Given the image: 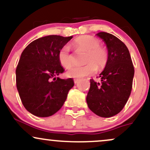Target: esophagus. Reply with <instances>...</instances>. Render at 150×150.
Returning <instances> with one entry per match:
<instances>
[{
	"label": "esophagus",
	"mask_w": 150,
	"mask_h": 150,
	"mask_svg": "<svg viewBox=\"0 0 150 150\" xmlns=\"http://www.w3.org/2000/svg\"><path fill=\"white\" fill-rule=\"evenodd\" d=\"M79 81H80V80L79 79H74V83L76 85V84H77L79 82Z\"/></svg>",
	"instance_id": "34e87169"
}]
</instances>
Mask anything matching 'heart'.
<instances>
[{
  "label": "heart",
  "mask_w": 150,
  "mask_h": 150,
  "mask_svg": "<svg viewBox=\"0 0 150 150\" xmlns=\"http://www.w3.org/2000/svg\"><path fill=\"white\" fill-rule=\"evenodd\" d=\"M77 48L85 49L87 51L84 65L73 66L67 72V75L70 77L80 78L92 75L97 70V66L101 68L105 66L107 62V52L100 46V42L92 36L84 35L77 37L73 42ZM70 46L65 44L58 51V61L65 68H69L73 65V58L70 53Z\"/></svg>",
  "instance_id": "heart-1"
}]
</instances>
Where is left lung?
I'll list each match as a JSON object with an SVG mask.
<instances>
[{"label": "left lung", "instance_id": "obj_1", "mask_svg": "<svg viewBox=\"0 0 150 150\" xmlns=\"http://www.w3.org/2000/svg\"><path fill=\"white\" fill-rule=\"evenodd\" d=\"M97 35L106 44L108 59L104 70L99 74L101 82L90 80L86 99L92 112L103 118H109L118 114L128 101L135 71L124 43L107 32H99Z\"/></svg>", "mask_w": 150, "mask_h": 150}]
</instances>
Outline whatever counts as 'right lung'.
Segmentation results:
<instances>
[{
  "label": "right lung",
  "instance_id": "right-lung-1",
  "mask_svg": "<svg viewBox=\"0 0 150 150\" xmlns=\"http://www.w3.org/2000/svg\"><path fill=\"white\" fill-rule=\"evenodd\" d=\"M72 38L46 36L31 42L22 51L16 68L17 89L23 106L34 116L56 113L74 86L72 78L58 77L64 72L58 51Z\"/></svg>",
  "mask_w": 150,
  "mask_h": 150
}]
</instances>
